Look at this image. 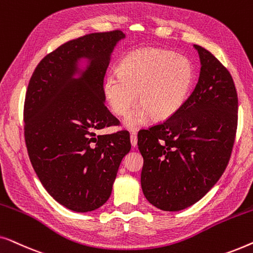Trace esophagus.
Instances as JSON below:
<instances>
[{"label": "esophagus", "mask_w": 253, "mask_h": 253, "mask_svg": "<svg viewBox=\"0 0 253 253\" xmlns=\"http://www.w3.org/2000/svg\"><path fill=\"white\" fill-rule=\"evenodd\" d=\"M130 139H131V145H132L133 147H134V146H137V141H138L137 134H136V133H131Z\"/></svg>", "instance_id": "34e87169"}]
</instances>
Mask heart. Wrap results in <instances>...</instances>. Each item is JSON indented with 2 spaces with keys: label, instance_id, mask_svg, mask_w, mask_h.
I'll list each match as a JSON object with an SVG mask.
<instances>
[{
  "label": "heart",
  "instance_id": "1",
  "mask_svg": "<svg viewBox=\"0 0 253 253\" xmlns=\"http://www.w3.org/2000/svg\"><path fill=\"white\" fill-rule=\"evenodd\" d=\"M196 81L193 62L174 51L143 48L133 50L121 62L119 74H110L103 84V96L112 112L126 116L138 102L140 106L124 121L137 129L152 116L164 121L182 108Z\"/></svg>",
  "mask_w": 253,
  "mask_h": 253
}]
</instances>
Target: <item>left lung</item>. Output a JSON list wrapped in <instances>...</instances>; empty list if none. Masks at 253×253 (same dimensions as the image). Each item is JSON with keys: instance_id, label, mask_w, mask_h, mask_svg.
<instances>
[{"instance_id": "1", "label": "left lung", "mask_w": 253, "mask_h": 253, "mask_svg": "<svg viewBox=\"0 0 253 253\" xmlns=\"http://www.w3.org/2000/svg\"><path fill=\"white\" fill-rule=\"evenodd\" d=\"M200 76L174 116L138 132L141 189L152 205L176 212L198 202L222 176L233 151L238 98L228 69L205 48Z\"/></svg>"}]
</instances>
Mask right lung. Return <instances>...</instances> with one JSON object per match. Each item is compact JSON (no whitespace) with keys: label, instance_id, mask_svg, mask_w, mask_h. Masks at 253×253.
<instances>
[{"label":"right lung","instance_id":"1","mask_svg":"<svg viewBox=\"0 0 253 253\" xmlns=\"http://www.w3.org/2000/svg\"><path fill=\"white\" fill-rule=\"evenodd\" d=\"M124 34H86L46 55L33 71L24 102V137L31 164L47 192L67 209L89 212L102 206L124 155L126 130L98 136L120 121L105 105L103 81L109 56ZM91 61L84 73L75 62Z\"/></svg>","mask_w":253,"mask_h":253}]
</instances>
